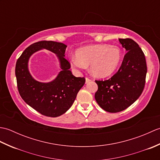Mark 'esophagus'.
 Listing matches in <instances>:
<instances>
[{
    "instance_id": "34e87169",
    "label": "esophagus",
    "mask_w": 160,
    "mask_h": 160,
    "mask_svg": "<svg viewBox=\"0 0 160 160\" xmlns=\"http://www.w3.org/2000/svg\"><path fill=\"white\" fill-rule=\"evenodd\" d=\"M91 80L90 79V78H86V83H88V82H90V81H91Z\"/></svg>"
}]
</instances>
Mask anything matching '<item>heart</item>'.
<instances>
[{"label": "heart", "mask_w": 160, "mask_h": 160, "mask_svg": "<svg viewBox=\"0 0 160 160\" xmlns=\"http://www.w3.org/2000/svg\"><path fill=\"white\" fill-rule=\"evenodd\" d=\"M76 56H71V64L77 69L90 65V72L97 78L111 76L121 62L122 52L119 47L106 44L81 47L76 51Z\"/></svg>", "instance_id": "1"}]
</instances>
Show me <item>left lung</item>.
Masks as SVG:
<instances>
[{
	"instance_id": "left-lung-1",
	"label": "left lung",
	"mask_w": 160,
	"mask_h": 160,
	"mask_svg": "<svg viewBox=\"0 0 160 160\" xmlns=\"http://www.w3.org/2000/svg\"><path fill=\"white\" fill-rule=\"evenodd\" d=\"M127 53L118 72L110 79L96 80L95 98L99 106L109 113L124 111L136 101L144 88L147 67L144 53L131 38H119Z\"/></svg>"
}]
</instances>
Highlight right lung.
Listing matches in <instances>:
<instances>
[{
  "label": "right lung",
  "instance_id": "right-lung-1",
  "mask_svg": "<svg viewBox=\"0 0 160 160\" xmlns=\"http://www.w3.org/2000/svg\"><path fill=\"white\" fill-rule=\"evenodd\" d=\"M67 47L62 42L54 41L37 42L24 51L16 62L15 73L20 96L33 109L45 116L56 118L69 110L85 83V78L74 76L69 70L70 63L64 58ZM43 48L55 53L60 62L61 71L49 83L37 81L28 69L29 58Z\"/></svg>",
  "mask_w": 160,
  "mask_h": 160
}]
</instances>
